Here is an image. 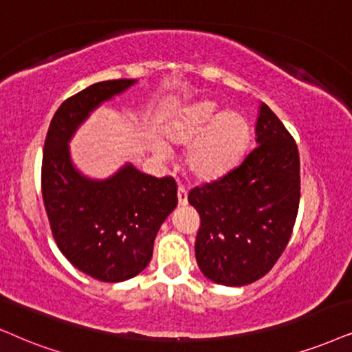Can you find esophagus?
<instances>
[{
  "instance_id": "34e87169",
  "label": "esophagus",
  "mask_w": 352,
  "mask_h": 352,
  "mask_svg": "<svg viewBox=\"0 0 352 352\" xmlns=\"http://www.w3.org/2000/svg\"><path fill=\"white\" fill-rule=\"evenodd\" d=\"M177 195H179L180 206H186V204H188V197H186V190L184 185H179V191H177Z\"/></svg>"
}]
</instances>
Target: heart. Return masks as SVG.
I'll return each instance as SVG.
<instances>
[{"mask_svg":"<svg viewBox=\"0 0 352 352\" xmlns=\"http://www.w3.org/2000/svg\"><path fill=\"white\" fill-rule=\"evenodd\" d=\"M166 135L173 144L188 146L186 167L197 179L212 180L224 173L245 148L250 126L237 112L217 115V105L203 100L185 109L168 123ZM157 154L166 149L157 146Z\"/></svg>","mask_w":352,"mask_h":352,"instance_id":"obj_1","label":"heart"}]
</instances>
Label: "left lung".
I'll return each instance as SVG.
<instances>
[{
  "mask_svg": "<svg viewBox=\"0 0 352 352\" xmlns=\"http://www.w3.org/2000/svg\"><path fill=\"white\" fill-rule=\"evenodd\" d=\"M256 143L234 168L188 193L201 222L197 263L224 286L263 278L283 255L299 211V149L266 104L258 115Z\"/></svg>",
  "mask_w": 352,
  "mask_h": 352,
  "instance_id": "left-lung-1",
  "label": "left lung"
}]
</instances>
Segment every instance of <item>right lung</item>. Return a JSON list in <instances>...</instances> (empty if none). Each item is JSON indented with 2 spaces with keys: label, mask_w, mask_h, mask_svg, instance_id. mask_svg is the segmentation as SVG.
<instances>
[{
  "label": "right lung",
  "mask_w": 352,
  "mask_h": 352,
  "mask_svg": "<svg viewBox=\"0 0 352 352\" xmlns=\"http://www.w3.org/2000/svg\"><path fill=\"white\" fill-rule=\"evenodd\" d=\"M131 84L96 82L71 96L53 115L43 146L42 197L53 239L71 265L104 283L126 281L149 265L159 228L177 206L172 177L155 179L124 166L99 182L71 164L74 130L100 102Z\"/></svg>",
  "instance_id": "right-lung-1"
}]
</instances>
